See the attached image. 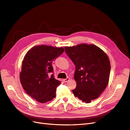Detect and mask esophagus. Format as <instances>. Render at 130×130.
<instances>
[{"instance_id": "obj_1", "label": "esophagus", "mask_w": 130, "mask_h": 130, "mask_svg": "<svg viewBox=\"0 0 130 130\" xmlns=\"http://www.w3.org/2000/svg\"><path fill=\"white\" fill-rule=\"evenodd\" d=\"M69 79H70V78H69V77H67V78H65V79H63V81H64L65 83H66V82H67L68 81H69Z\"/></svg>"}]
</instances>
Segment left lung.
Listing matches in <instances>:
<instances>
[{
	"mask_svg": "<svg viewBox=\"0 0 130 130\" xmlns=\"http://www.w3.org/2000/svg\"><path fill=\"white\" fill-rule=\"evenodd\" d=\"M64 50L76 67L74 78L76 87L72 91L75 97L89 103L100 96L108 84L111 70L109 57L93 44L65 47Z\"/></svg>",
	"mask_w": 130,
	"mask_h": 130,
	"instance_id": "8db88e82",
	"label": "left lung"
}]
</instances>
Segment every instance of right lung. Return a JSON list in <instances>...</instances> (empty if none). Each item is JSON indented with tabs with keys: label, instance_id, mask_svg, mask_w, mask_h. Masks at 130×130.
<instances>
[{
	"label": "right lung",
	"instance_id": "add662e5",
	"mask_svg": "<svg viewBox=\"0 0 130 130\" xmlns=\"http://www.w3.org/2000/svg\"><path fill=\"white\" fill-rule=\"evenodd\" d=\"M64 52L63 47L47 45L33 47L22 61L20 80L28 95L38 102L44 103L56 97V88L61 82L54 76L53 61Z\"/></svg>",
	"mask_w": 130,
	"mask_h": 130
}]
</instances>
